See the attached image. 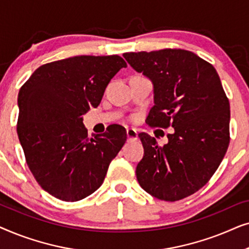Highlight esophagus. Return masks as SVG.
<instances>
[{
    "instance_id": "1",
    "label": "esophagus",
    "mask_w": 249,
    "mask_h": 249,
    "mask_svg": "<svg viewBox=\"0 0 249 249\" xmlns=\"http://www.w3.org/2000/svg\"><path fill=\"white\" fill-rule=\"evenodd\" d=\"M127 138L129 142H134L137 141L138 138V134L135 129H127Z\"/></svg>"
}]
</instances>
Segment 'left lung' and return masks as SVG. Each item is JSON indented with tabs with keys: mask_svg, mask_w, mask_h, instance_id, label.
<instances>
[{
	"mask_svg": "<svg viewBox=\"0 0 249 249\" xmlns=\"http://www.w3.org/2000/svg\"><path fill=\"white\" fill-rule=\"evenodd\" d=\"M127 62L151 79L152 127L175 129L168 144L142 132L144 156L136 168L139 185L166 202L188 197L205 186L230 142V104L212 64L186 50L124 53Z\"/></svg>",
	"mask_w": 249,
	"mask_h": 249,
	"instance_id": "1",
	"label": "left lung"
}]
</instances>
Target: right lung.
I'll list each match as a JSON object with an SVG mask.
<instances>
[{
    "instance_id": "1",
    "label": "right lung",
    "mask_w": 249,
    "mask_h": 249,
    "mask_svg": "<svg viewBox=\"0 0 249 249\" xmlns=\"http://www.w3.org/2000/svg\"><path fill=\"white\" fill-rule=\"evenodd\" d=\"M125 67L119 55L73 56L43 64L20 88L17 132L30 171L50 195L77 202L103 183L127 134L114 124L88 138L83 114L100 105Z\"/></svg>"
}]
</instances>
